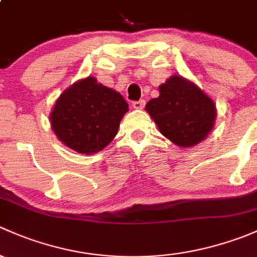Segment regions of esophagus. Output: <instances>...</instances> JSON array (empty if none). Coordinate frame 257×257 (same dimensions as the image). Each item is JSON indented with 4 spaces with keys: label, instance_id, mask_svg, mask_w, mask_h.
Here are the masks:
<instances>
[{
    "label": "esophagus",
    "instance_id": "obj_1",
    "mask_svg": "<svg viewBox=\"0 0 257 257\" xmlns=\"http://www.w3.org/2000/svg\"><path fill=\"white\" fill-rule=\"evenodd\" d=\"M145 104H146V102H145V100H139V101L132 102V107L136 110H142L145 107Z\"/></svg>",
    "mask_w": 257,
    "mask_h": 257
}]
</instances>
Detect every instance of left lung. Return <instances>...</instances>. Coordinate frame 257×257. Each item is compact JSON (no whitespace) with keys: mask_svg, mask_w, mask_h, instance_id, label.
<instances>
[{"mask_svg":"<svg viewBox=\"0 0 257 257\" xmlns=\"http://www.w3.org/2000/svg\"><path fill=\"white\" fill-rule=\"evenodd\" d=\"M146 110L161 134L181 147H192L203 141L216 116L213 100L178 75L160 86V96L150 100Z\"/></svg>","mask_w":257,"mask_h":257,"instance_id":"1","label":"left lung"}]
</instances>
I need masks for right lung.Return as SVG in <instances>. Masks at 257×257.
Wrapping results in <instances>:
<instances>
[{
  "label": "right lung",
  "mask_w": 257,
  "mask_h": 257,
  "mask_svg": "<svg viewBox=\"0 0 257 257\" xmlns=\"http://www.w3.org/2000/svg\"><path fill=\"white\" fill-rule=\"evenodd\" d=\"M127 110V102L118 92L89 76L60 95L50 113V123L63 144L90 155L112 141Z\"/></svg>",
  "instance_id": "right-lung-1"
}]
</instances>
